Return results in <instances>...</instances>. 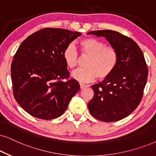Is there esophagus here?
Returning a JSON list of instances; mask_svg holds the SVG:
<instances>
[{
  "instance_id": "34e87169",
  "label": "esophagus",
  "mask_w": 156,
  "mask_h": 156,
  "mask_svg": "<svg viewBox=\"0 0 156 156\" xmlns=\"http://www.w3.org/2000/svg\"><path fill=\"white\" fill-rule=\"evenodd\" d=\"M87 87V86H86V85L83 84V83H80V89H83L84 88Z\"/></svg>"
}]
</instances>
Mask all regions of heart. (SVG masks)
<instances>
[{
	"label": "heart",
	"instance_id": "b5f03b06",
	"mask_svg": "<svg viewBox=\"0 0 156 156\" xmlns=\"http://www.w3.org/2000/svg\"><path fill=\"white\" fill-rule=\"evenodd\" d=\"M80 46L82 54L90 57L85 62L86 68L73 72V78L80 83H89L96 78L102 80L110 76L118 62V53L115 48L94 38L83 39ZM63 59L69 69L78 66V52L73 44H68L64 50Z\"/></svg>",
	"mask_w": 156,
	"mask_h": 156
}]
</instances>
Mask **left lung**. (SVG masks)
I'll return each mask as SVG.
<instances>
[{"label": "left lung", "mask_w": 156, "mask_h": 156, "mask_svg": "<svg viewBox=\"0 0 156 156\" xmlns=\"http://www.w3.org/2000/svg\"><path fill=\"white\" fill-rule=\"evenodd\" d=\"M88 34L104 37L118 53V62L113 73L91 86L94 94L88 104L90 113L106 122L124 119L143 98L148 74L143 53L133 39L117 31L98 30Z\"/></svg>", "instance_id": "1"}]
</instances>
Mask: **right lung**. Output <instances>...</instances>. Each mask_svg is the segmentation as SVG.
<instances>
[{
  "mask_svg": "<svg viewBox=\"0 0 156 156\" xmlns=\"http://www.w3.org/2000/svg\"><path fill=\"white\" fill-rule=\"evenodd\" d=\"M81 34L58 28H44L21 43L13 57L11 73L16 101L27 113L52 119L64 113L78 82L70 79L63 51Z\"/></svg>",
  "mask_w": 156,
  "mask_h": 156,
  "instance_id": "right-lung-1",
  "label": "right lung"
}]
</instances>
